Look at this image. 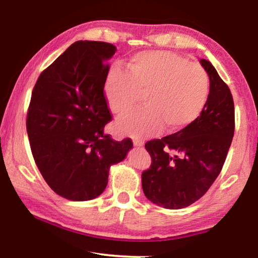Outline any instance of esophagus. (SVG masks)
<instances>
[{"mask_svg": "<svg viewBox=\"0 0 258 258\" xmlns=\"http://www.w3.org/2000/svg\"><path fill=\"white\" fill-rule=\"evenodd\" d=\"M133 145L135 146V147H142L143 146V142H142V140H140V139H134L133 140Z\"/></svg>", "mask_w": 258, "mask_h": 258, "instance_id": "1", "label": "esophagus"}]
</instances>
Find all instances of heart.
<instances>
[{"label":"heart","mask_w":258,"mask_h":258,"mask_svg":"<svg viewBox=\"0 0 258 258\" xmlns=\"http://www.w3.org/2000/svg\"><path fill=\"white\" fill-rule=\"evenodd\" d=\"M126 69L113 66L107 74L103 93L109 108L123 116L137 106L141 94L146 106L118 120L120 132L135 138L163 127L174 132L202 115L211 81L199 63L171 51H145L131 56Z\"/></svg>","instance_id":"heart-1"}]
</instances>
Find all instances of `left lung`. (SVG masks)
Returning <instances> with one entry per match:
<instances>
[{
	"label": "left lung",
	"mask_w": 258,
	"mask_h": 258,
	"mask_svg": "<svg viewBox=\"0 0 258 258\" xmlns=\"http://www.w3.org/2000/svg\"><path fill=\"white\" fill-rule=\"evenodd\" d=\"M200 63L211 81L202 115L178 132L146 143L151 165L142 173V189L164 208H184L202 198L221 173L232 142V94L208 60Z\"/></svg>",
	"instance_id": "1"
}]
</instances>
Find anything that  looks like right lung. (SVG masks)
<instances>
[{
	"label": "right lung",
	"mask_w": 258,
	"mask_h": 258,
	"mask_svg": "<svg viewBox=\"0 0 258 258\" xmlns=\"http://www.w3.org/2000/svg\"><path fill=\"white\" fill-rule=\"evenodd\" d=\"M116 46L77 41L41 73L26 127L35 163L56 195L73 202L97 198L109 168L133 143L115 141L103 130L111 120L103 86Z\"/></svg>",
	"instance_id": "obj_1"
}]
</instances>
